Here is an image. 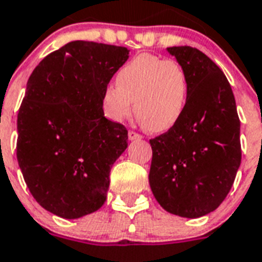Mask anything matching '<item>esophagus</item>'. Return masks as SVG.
<instances>
[{
  "instance_id": "34e87169",
  "label": "esophagus",
  "mask_w": 262,
  "mask_h": 262,
  "mask_svg": "<svg viewBox=\"0 0 262 262\" xmlns=\"http://www.w3.org/2000/svg\"><path fill=\"white\" fill-rule=\"evenodd\" d=\"M128 138H129V141H137V139H142V135L141 134L135 133V131H129Z\"/></svg>"
}]
</instances>
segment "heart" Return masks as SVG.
Here are the masks:
<instances>
[{
    "mask_svg": "<svg viewBox=\"0 0 262 262\" xmlns=\"http://www.w3.org/2000/svg\"><path fill=\"white\" fill-rule=\"evenodd\" d=\"M189 81L183 64L152 54H139L116 73V85L102 91L104 115L121 123L135 114L152 133L173 128L187 106Z\"/></svg>",
    "mask_w": 262,
    "mask_h": 262,
    "instance_id": "obj_1",
    "label": "heart"
}]
</instances>
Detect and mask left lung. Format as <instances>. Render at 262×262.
I'll return each instance as SVG.
<instances>
[{
    "mask_svg": "<svg viewBox=\"0 0 262 262\" xmlns=\"http://www.w3.org/2000/svg\"><path fill=\"white\" fill-rule=\"evenodd\" d=\"M167 51L189 81L181 120L150 139L148 183L161 207L183 217H199L221 206L241 165V121L233 91L216 63L189 46Z\"/></svg>",
    "mask_w": 262,
    "mask_h": 262,
    "instance_id": "obj_1",
    "label": "left lung"
}]
</instances>
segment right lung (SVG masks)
Masks as SVG:
<instances>
[{
    "instance_id": "1",
    "label": "right lung",
    "mask_w": 262,
    "mask_h": 262,
    "mask_svg": "<svg viewBox=\"0 0 262 262\" xmlns=\"http://www.w3.org/2000/svg\"><path fill=\"white\" fill-rule=\"evenodd\" d=\"M128 59V50L70 41L37 64L17 115V161L39 204L64 219L105 203L110 171L128 131L104 116L102 91Z\"/></svg>"
}]
</instances>
